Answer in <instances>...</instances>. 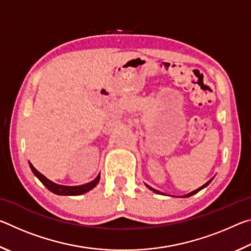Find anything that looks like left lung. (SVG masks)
I'll return each mask as SVG.
<instances>
[{
	"label": "left lung",
	"instance_id": "1",
	"mask_svg": "<svg viewBox=\"0 0 251 251\" xmlns=\"http://www.w3.org/2000/svg\"><path fill=\"white\" fill-rule=\"evenodd\" d=\"M212 180V178H211V179L210 180H208L207 182H206V184L205 185H202L201 187H199V188L198 189H196V190H194V192H192V193H189V194H187V195H184V196H181V197H189V196H193V195H195V194H196V193H198L199 192V190H201L202 188H205V187H207L208 185H209V182ZM147 187H148V188H150L151 190H152V192H154V193H157V194H161L160 192H159V190H156V189H154V188H151V186H148V185H146Z\"/></svg>",
	"mask_w": 251,
	"mask_h": 251
}]
</instances>
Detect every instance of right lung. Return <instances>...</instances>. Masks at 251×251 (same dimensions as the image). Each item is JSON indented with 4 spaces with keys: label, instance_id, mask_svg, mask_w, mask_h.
Returning <instances> with one entry per match:
<instances>
[{
    "label": "right lung",
    "instance_id": "add662e5",
    "mask_svg": "<svg viewBox=\"0 0 251 251\" xmlns=\"http://www.w3.org/2000/svg\"><path fill=\"white\" fill-rule=\"evenodd\" d=\"M28 164H29V167H31L34 175L39 178L42 184H43L46 188L50 190V192H52L56 195H62V196H78V195H82V194L90 192L91 189L94 188V187L99 184L100 178V175H99L94 180H92L91 182H87V184H85V185H80V186L58 185V184H55V182L48 179V178H46L44 175H42L39 171H36L35 167H34L31 163H28Z\"/></svg>",
    "mask_w": 251,
    "mask_h": 251
}]
</instances>
